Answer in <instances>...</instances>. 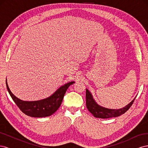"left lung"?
Segmentation results:
<instances>
[{
  "label": "left lung",
  "mask_w": 148,
  "mask_h": 148,
  "mask_svg": "<svg viewBox=\"0 0 148 148\" xmlns=\"http://www.w3.org/2000/svg\"><path fill=\"white\" fill-rule=\"evenodd\" d=\"M86 105L87 109L93 115L94 117L96 118L101 119H109L112 117H117L123 114L124 113L130 109L132 106L133 103L135 101L136 97L134 99L129 103L128 105L125 106L123 108L119 109H111L106 108V107H102L94 99L92 94L89 91L88 89H86Z\"/></svg>",
  "instance_id": "obj_1"
}]
</instances>
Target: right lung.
Segmentation results:
<instances>
[{"instance_id": "1", "label": "right lung", "mask_w": 148, "mask_h": 148, "mask_svg": "<svg viewBox=\"0 0 148 148\" xmlns=\"http://www.w3.org/2000/svg\"><path fill=\"white\" fill-rule=\"evenodd\" d=\"M75 82H70L61 86L52 95L46 99L34 101H22L16 97L10 90L6 79L7 90L16 106L23 112L32 117H45L56 112L60 106L67 89Z\"/></svg>"}]
</instances>
